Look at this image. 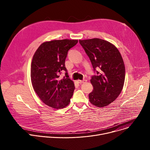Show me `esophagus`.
I'll list each match as a JSON object with an SVG mask.
<instances>
[{
	"label": "esophagus",
	"instance_id": "esophagus-1",
	"mask_svg": "<svg viewBox=\"0 0 150 150\" xmlns=\"http://www.w3.org/2000/svg\"><path fill=\"white\" fill-rule=\"evenodd\" d=\"M77 81H78L79 83H83L84 82H86L87 81H86V80H79V79H78V80H77Z\"/></svg>",
	"mask_w": 150,
	"mask_h": 150
}]
</instances>
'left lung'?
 <instances>
[{"mask_svg":"<svg viewBox=\"0 0 150 150\" xmlns=\"http://www.w3.org/2000/svg\"><path fill=\"white\" fill-rule=\"evenodd\" d=\"M79 42L94 70H101L90 80L93 90L89 94V100L100 108L108 105L118 97L123 87L125 68L122 57L115 45L104 40L94 38L79 40Z\"/></svg>","mask_w":150,"mask_h":150,"instance_id":"8db88e82","label":"left lung"}]
</instances>
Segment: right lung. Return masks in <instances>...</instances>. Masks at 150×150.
Listing matches in <instances>:
<instances>
[{
    "label": "right lung",
    "mask_w": 150,
    "mask_h": 150,
    "mask_svg": "<svg viewBox=\"0 0 150 150\" xmlns=\"http://www.w3.org/2000/svg\"><path fill=\"white\" fill-rule=\"evenodd\" d=\"M78 40H54L38 47L32 59L31 80L34 90L47 105L56 109L65 108L71 101L75 89L68 73L60 79L62 71L67 70L65 62L68 50Z\"/></svg>",
    "instance_id": "obj_1"
}]
</instances>
